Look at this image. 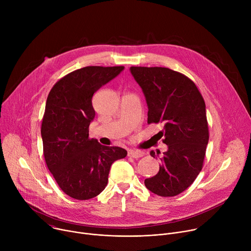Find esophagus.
<instances>
[{
  "label": "esophagus",
  "mask_w": 251,
  "mask_h": 251,
  "mask_svg": "<svg viewBox=\"0 0 251 251\" xmlns=\"http://www.w3.org/2000/svg\"><path fill=\"white\" fill-rule=\"evenodd\" d=\"M143 154L141 151H134V150H130L129 152H128V156L129 157H132V158H135V159H137V158H140V157H142Z\"/></svg>",
  "instance_id": "34e87169"
}]
</instances>
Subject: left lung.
Returning <instances> with one entry per match:
<instances>
[{"instance_id": "obj_1", "label": "left lung", "mask_w": 251, "mask_h": 251, "mask_svg": "<svg viewBox=\"0 0 251 251\" xmlns=\"http://www.w3.org/2000/svg\"><path fill=\"white\" fill-rule=\"evenodd\" d=\"M148 105V124L162 123L158 134L168 151L158 174L145 186L161 197H175L187 190L202 169L208 143L205 103L198 87L186 75L167 67L131 66ZM152 157H159L151 151Z\"/></svg>"}]
</instances>
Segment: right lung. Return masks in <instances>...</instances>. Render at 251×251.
Masks as SVG:
<instances>
[{"label":"right lung","instance_id":"1","mask_svg":"<svg viewBox=\"0 0 251 251\" xmlns=\"http://www.w3.org/2000/svg\"><path fill=\"white\" fill-rule=\"evenodd\" d=\"M124 66H86L59 79L49 93L42 122L44 156L59 188L70 198L89 200L107 186L113 162L127 156L89 138L95 117L93 94Z\"/></svg>","mask_w":251,"mask_h":251}]
</instances>
